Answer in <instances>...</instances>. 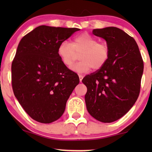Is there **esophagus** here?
<instances>
[{"label": "esophagus", "instance_id": "obj_1", "mask_svg": "<svg viewBox=\"0 0 152 152\" xmlns=\"http://www.w3.org/2000/svg\"><path fill=\"white\" fill-rule=\"evenodd\" d=\"M83 76L82 75H79V77H80V82H82V79H83Z\"/></svg>", "mask_w": 152, "mask_h": 152}]
</instances>
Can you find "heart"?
<instances>
[{"mask_svg":"<svg viewBox=\"0 0 152 152\" xmlns=\"http://www.w3.org/2000/svg\"><path fill=\"white\" fill-rule=\"evenodd\" d=\"M81 61L72 67L75 72L83 73L91 68L99 70L107 63L109 59V47L105 43H99L95 37L88 33H82L72 39L71 43L64 41L59 43L57 54L62 63L70 68L80 54Z\"/></svg>","mask_w":152,"mask_h":152,"instance_id":"1","label":"heart"}]
</instances>
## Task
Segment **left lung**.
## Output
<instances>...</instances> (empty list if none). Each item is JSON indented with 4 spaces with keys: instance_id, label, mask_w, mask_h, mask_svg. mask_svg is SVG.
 <instances>
[{
    "instance_id": "left-lung-1",
    "label": "left lung",
    "mask_w": 152,
    "mask_h": 152,
    "mask_svg": "<svg viewBox=\"0 0 152 152\" xmlns=\"http://www.w3.org/2000/svg\"><path fill=\"white\" fill-rule=\"evenodd\" d=\"M105 39L109 59L103 67L82 80L87 87L85 102L90 115L102 122L115 121L129 111L138 99L144 64L136 41L115 27L95 29Z\"/></svg>"
}]
</instances>
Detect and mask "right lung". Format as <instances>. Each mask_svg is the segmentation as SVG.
<instances>
[{
  "instance_id": "obj_1",
  "label": "right lung",
  "mask_w": 152,
  "mask_h": 152,
  "mask_svg": "<svg viewBox=\"0 0 152 152\" xmlns=\"http://www.w3.org/2000/svg\"><path fill=\"white\" fill-rule=\"evenodd\" d=\"M79 30L41 26L19 42L12 64V88L25 111L37 122L48 124L59 119L80 82L57 54L59 43Z\"/></svg>"
}]
</instances>
